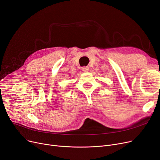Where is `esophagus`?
<instances>
[{
    "mask_svg": "<svg viewBox=\"0 0 160 160\" xmlns=\"http://www.w3.org/2000/svg\"><path fill=\"white\" fill-rule=\"evenodd\" d=\"M82 71H84V72H88L90 70V68L88 67H84L82 68Z\"/></svg>",
    "mask_w": 160,
    "mask_h": 160,
    "instance_id": "esophagus-1",
    "label": "esophagus"
}]
</instances>
